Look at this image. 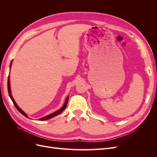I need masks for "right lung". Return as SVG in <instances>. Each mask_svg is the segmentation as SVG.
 I'll return each mask as SVG.
<instances>
[{
	"mask_svg": "<svg viewBox=\"0 0 157 157\" xmlns=\"http://www.w3.org/2000/svg\"><path fill=\"white\" fill-rule=\"evenodd\" d=\"M12 61H11L10 67H11V65H12ZM8 91L9 96H10V98H11V99H12V101L13 103L14 104V105H15L16 108L17 109V111H18L19 112H20V113H21L23 115H24L25 117H27V118H29V117L27 116V114H26L24 111H22L21 109L18 107V105L16 104V101H14V99H13V97L12 96L11 90H10V76H9V77H8ZM68 99H69V97L67 96V98H66V99H65V103H64V104H63V107H61L60 109H59L58 111H56V112H54V113H52V114H50V115H48V116H46V117H42V118H40L39 121L48 120V119H49V118H52V117H55V116H56V115H59V114H60L61 113H62V112L65 110V109L66 108V107H67V102H68Z\"/></svg>",
	"mask_w": 157,
	"mask_h": 157,
	"instance_id": "obj_1",
	"label": "right lung"
}]
</instances>
